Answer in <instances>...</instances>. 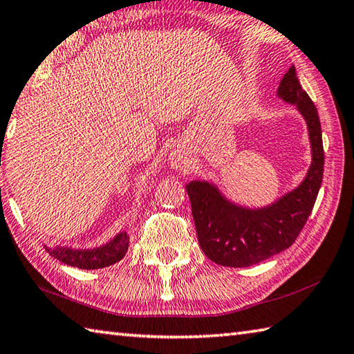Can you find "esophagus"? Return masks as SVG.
I'll list each match as a JSON object with an SVG mask.
<instances>
[{
    "label": "esophagus",
    "mask_w": 354,
    "mask_h": 354,
    "mask_svg": "<svg viewBox=\"0 0 354 354\" xmlns=\"http://www.w3.org/2000/svg\"><path fill=\"white\" fill-rule=\"evenodd\" d=\"M171 165L174 166V168H183V160L180 156H171Z\"/></svg>",
    "instance_id": "1"
}]
</instances>
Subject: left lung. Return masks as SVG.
Wrapping results in <instances>:
<instances>
[{"label": "left lung", "mask_w": 354, "mask_h": 354, "mask_svg": "<svg viewBox=\"0 0 354 354\" xmlns=\"http://www.w3.org/2000/svg\"><path fill=\"white\" fill-rule=\"evenodd\" d=\"M277 97L296 104L308 128L311 165L302 183L263 208L230 202L214 183L186 185L200 248L212 262L245 268L290 248L302 231L317 198L324 176L322 129L317 109L299 83L295 66L285 73Z\"/></svg>", "instance_id": "1"}]
</instances>
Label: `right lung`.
Returning <instances> with one entry per match:
<instances>
[{
  "label": "right lung",
  "mask_w": 354,
  "mask_h": 354,
  "mask_svg": "<svg viewBox=\"0 0 354 354\" xmlns=\"http://www.w3.org/2000/svg\"><path fill=\"white\" fill-rule=\"evenodd\" d=\"M129 236L128 232H118V234L109 240L108 243L95 248H71V246H46V251L52 257L69 266H77L82 270H98L104 266L114 265L120 262L128 251Z\"/></svg>",
  "instance_id": "obj_1"
}]
</instances>
